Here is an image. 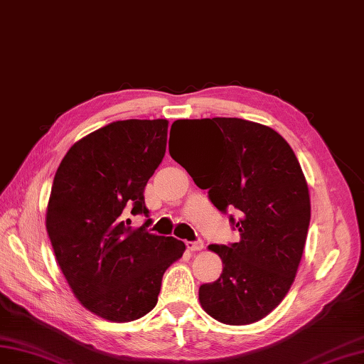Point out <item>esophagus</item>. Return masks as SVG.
Returning <instances> with one entry per match:
<instances>
[{"label":"esophagus","mask_w":364,"mask_h":364,"mask_svg":"<svg viewBox=\"0 0 364 364\" xmlns=\"http://www.w3.org/2000/svg\"><path fill=\"white\" fill-rule=\"evenodd\" d=\"M186 247H188L191 252H200L201 248L204 247V242H203L201 240H198V241H191V242H186Z\"/></svg>","instance_id":"esophagus-1"}]
</instances>
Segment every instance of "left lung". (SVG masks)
<instances>
[{
    "label": "left lung",
    "instance_id": "1",
    "mask_svg": "<svg viewBox=\"0 0 364 364\" xmlns=\"http://www.w3.org/2000/svg\"><path fill=\"white\" fill-rule=\"evenodd\" d=\"M180 123L209 134L186 151L169 140L171 157L198 188L209 189L218 210L240 213L230 216L240 242L209 245L221 257L223 273L200 287V304L221 323H255L294 282L311 220L305 175L291 146L265 124L235 117Z\"/></svg>",
    "mask_w": 364,
    "mask_h": 364
}]
</instances>
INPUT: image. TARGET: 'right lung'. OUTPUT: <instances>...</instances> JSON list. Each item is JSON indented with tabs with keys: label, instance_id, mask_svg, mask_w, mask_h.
Here are the masks:
<instances>
[{
	"label": "right lung",
	"instance_id": "right-lung-1",
	"mask_svg": "<svg viewBox=\"0 0 364 364\" xmlns=\"http://www.w3.org/2000/svg\"><path fill=\"white\" fill-rule=\"evenodd\" d=\"M168 120L112 122L76 141L56 171L46 227L62 274L82 306L109 321H132L157 305L161 279L183 241L132 228L149 216L144 186L159 168Z\"/></svg>",
	"mask_w": 364,
	"mask_h": 364
}]
</instances>
